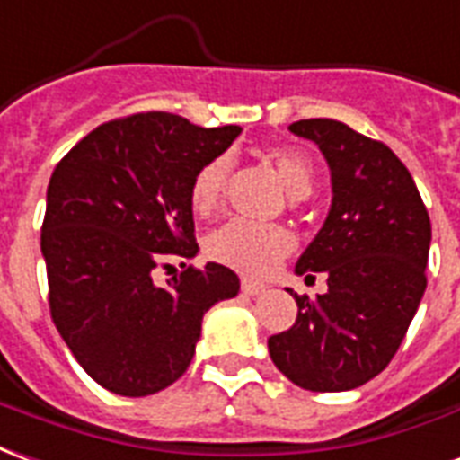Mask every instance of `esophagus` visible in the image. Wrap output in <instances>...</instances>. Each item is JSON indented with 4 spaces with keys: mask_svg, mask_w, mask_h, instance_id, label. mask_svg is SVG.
I'll return each instance as SVG.
<instances>
[{
    "mask_svg": "<svg viewBox=\"0 0 460 460\" xmlns=\"http://www.w3.org/2000/svg\"><path fill=\"white\" fill-rule=\"evenodd\" d=\"M240 289H243V294H247V296H257V294H262L267 287L264 284H260V281H252V279H243V284H240Z\"/></svg>",
    "mask_w": 460,
    "mask_h": 460,
    "instance_id": "obj_1",
    "label": "esophagus"
}]
</instances>
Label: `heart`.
Masks as SVG:
<instances>
[{"label":"heart","mask_w":460,"mask_h":460,"mask_svg":"<svg viewBox=\"0 0 460 460\" xmlns=\"http://www.w3.org/2000/svg\"><path fill=\"white\" fill-rule=\"evenodd\" d=\"M267 161L277 173L281 189L291 198H306L314 189V166L299 149H270ZM230 161L216 156L206 161L190 183V208L208 217L223 200ZM294 250V234L279 226H254L247 220H230L206 237V254L216 262L233 267L243 274L262 277Z\"/></svg>","instance_id":"b5f03b06"}]
</instances>
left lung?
<instances>
[{"label": "left lung", "mask_w": 460, "mask_h": 460, "mask_svg": "<svg viewBox=\"0 0 460 460\" xmlns=\"http://www.w3.org/2000/svg\"><path fill=\"white\" fill-rule=\"evenodd\" d=\"M333 181L323 227L296 274L326 271L328 291L299 296L289 331L270 336L271 363L311 392H343L380 375L407 336L427 289L431 223L417 183L387 144L336 119H299Z\"/></svg>", "instance_id": "8db88e82"}]
</instances>
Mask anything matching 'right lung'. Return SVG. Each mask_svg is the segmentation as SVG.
<instances>
[{
    "label": "right lung",
    "instance_id": "obj_1",
    "mask_svg": "<svg viewBox=\"0 0 460 460\" xmlns=\"http://www.w3.org/2000/svg\"><path fill=\"white\" fill-rule=\"evenodd\" d=\"M240 127L206 129L171 112H139L83 137L49 181L41 252L49 308L90 377L122 397H146L186 372L208 308L240 291L223 264H189L156 287L152 271L190 260V183Z\"/></svg>",
    "mask_w": 460,
    "mask_h": 460
}]
</instances>
